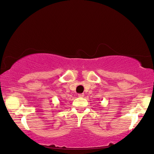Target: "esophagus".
Here are the masks:
<instances>
[{"instance_id":"1","label":"esophagus","mask_w":154,"mask_h":154,"mask_svg":"<svg viewBox=\"0 0 154 154\" xmlns=\"http://www.w3.org/2000/svg\"><path fill=\"white\" fill-rule=\"evenodd\" d=\"M84 94H79L78 95V96H79V97H84Z\"/></svg>"}]
</instances>
